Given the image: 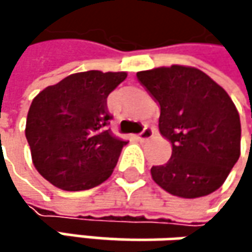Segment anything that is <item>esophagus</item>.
<instances>
[{
	"mask_svg": "<svg viewBox=\"0 0 252 252\" xmlns=\"http://www.w3.org/2000/svg\"><path fill=\"white\" fill-rule=\"evenodd\" d=\"M153 135H155V129L150 128V126H146V128L140 132L138 140H140V141H147V140H150Z\"/></svg>",
	"mask_w": 252,
	"mask_h": 252,
	"instance_id": "34e87169",
	"label": "esophagus"
}]
</instances>
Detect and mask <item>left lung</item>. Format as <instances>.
Wrapping results in <instances>:
<instances>
[{"label": "left lung", "mask_w": 252, "mask_h": 252, "mask_svg": "<svg viewBox=\"0 0 252 252\" xmlns=\"http://www.w3.org/2000/svg\"><path fill=\"white\" fill-rule=\"evenodd\" d=\"M160 106L159 131L172 143L168 163L153 181L172 195L204 197L222 187L241 155L239 114L225 89L194 67L137 73Z\"/></svg>", "instance_id": "8db88e82"}]
</instances>
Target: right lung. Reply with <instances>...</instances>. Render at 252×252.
Wrapping results in <instances>:
<instances>
[{
  "instance_id": "right-lung-1",
  "label": "right lung",
  "mask_w": 252,
  "mask_h": 252,
  "mask_svg": "<svg viewBox=\"0 0 252 252\" xmlns=\"http://www.w3.org/2000/svg\"><path fill=\"white\" fill-rule=\"evenodd\" d=\"M126 71L76 73L43 89L32 102L26 138L37 172L65 191L93 188L106 181L126 141L108 129L109 93Z\"/></svg>"
}]
</instances>
